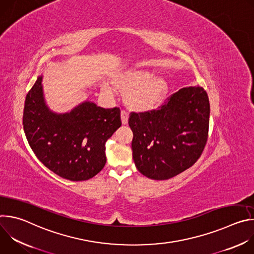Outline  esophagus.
Listing matches in <instances>:
<instances>
[{
    "mask_svg": "<svg viewBox=\"0 0 254 254\" xmlns=\"http://www.w3.org/2000/svg\"><path fill=\"white\" fill-rule=\"evenodd\" d=\"M121 118H122V123L123 125H127V121H128V114L126 111H123L121 114Z\"/></svg>",
    "mask_w": 254,
    "mask_h": 254,
    "instance_id": "esophagus-1",
    "label": "esophagus"
}]
</instances>
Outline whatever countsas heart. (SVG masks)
<instances>
[{
  "mask_svg": "<svg viewBox=\"0 0 254 254\" xmlns=\"http://www.w3.org/2000/svg\"><path fill=\"white\" fill-rule=\"evenodd\" d=\"M115 85L127 93L126 101L136 112H150L157 108L169 91V82L161 74L150 69H128L116 76ZM103 89L112 93L114 88L104 84Z\"/></svg>",
  "mask_w": 254,
  "mask_h": 254,
  "instance_id": "heart-1",
  "label": "heart"
}]
</instances>
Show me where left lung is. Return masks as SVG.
<instances>
[{
    "mask_svg": "<svg viewBox=\"0 0 254 254\" xmlns=\"http://www.w3.org/2000/svg\"><path fill=\"white\" fill-rule=\"evenodd\" d=\"M210 104L199 85L181 88L158 111L132 113V159L136 169L153 180H168L193 166L208 137Z\"/></svg>",
    "mask_w": 254,
    "mask_h": 254,
    "instance_id": "8db88e82",
    "label": "left lung"
}]
</instances>
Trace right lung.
Returning a JSON list of instances; mask_svg holds the SVG:
<instances>
[{
    "instance_id": "1",
    "label": "right lung",
    "mask_w": 254,
    "mask_h": 254,
    "mask_svg": "<svg viewBox=\"0 0 254 254\" xmlns=\"http://www.w3.org/2000/svg\"><path fill=\"white\" fill-rule=\"evenodd\" d=\"M43 75L25 99L23 126L34 154L50 171L70 181H85L105 165V142L122 126L120 108L84 100L58 114L46 104Z\"/></svg>"
}]
</instances>
